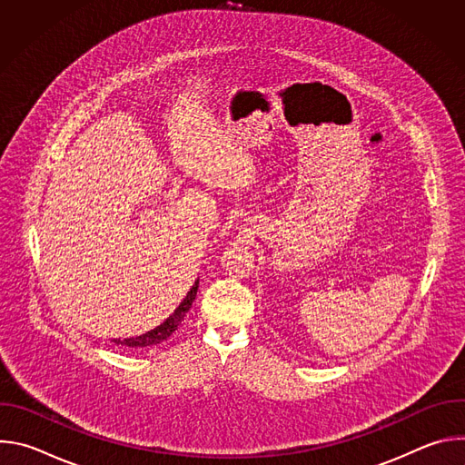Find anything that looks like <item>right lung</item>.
Listing matches in <instances>:
<instances>
[{
	"label": "right lung",
	"instance_id": "obj_1",
	"mask_svg": "<svg viewBox=\"0 0 465 465\" xmlns=\"http://www.w3.org/2000/svg\"><path fill=\"white\" fill-rule=\"evenodd\" d=\"M196 291H198V280L194 282V285L191 287V291L187 292V296L183 298V302L174 309V312H173L162 325H158L156 329H151L149 333H143V335H140V337H132V339H124V341L115 339L114 342H115L117 346L140 350V348H151V346H156V344L167 341V339L174 333V331L178 329V325L182 323V320L185 318V312L191 309V305H193V302H194V296H196Z\"/></svg>",
	"mask_w": 465,
	"mask_h": 465
}]
</instances>
